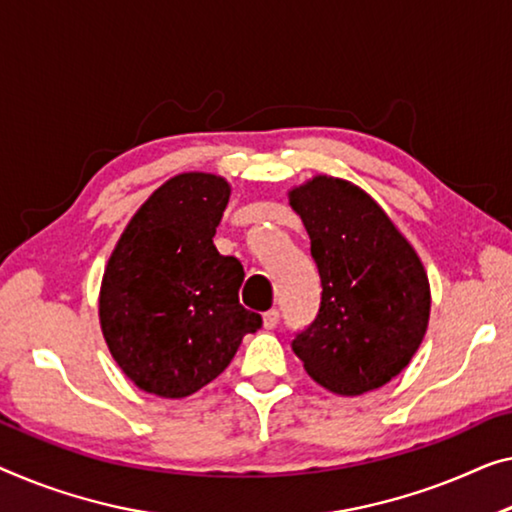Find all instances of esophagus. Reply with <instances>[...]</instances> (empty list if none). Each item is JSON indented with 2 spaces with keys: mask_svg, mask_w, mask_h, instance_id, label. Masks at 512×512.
Returning <instances> with one entry per match:
<instances>
[{
  "mask_svg": "<svg viewBox=\"0 0 512 512\" xmlns=\"http://www.w3.org/2000/svg\"><path fill=\"white\" fill-rule=\"evenodd\" d=\"M278 322H280V312L278 310H269V312H264V315H262V324H264L266 331L276 329Z\"/></svg>",
  "mask_w": 512,
  "mask_h": 512,
  "instance_id": "1",
  "label": "esophagus"
}]
</instances>
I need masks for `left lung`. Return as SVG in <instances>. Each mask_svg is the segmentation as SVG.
Here are the masks:
<instances>
[{
    "instance_id": "8db88e82",
    "label": "left lung",
    "mask_w": 512,
    "mask_h": 512,
    "mask_svg": "<svg viewBox=\"0 0 512 512\" xmlns=\"http://www.w3.org/2000/svg\"><path fill=\"white\" fill-rule=\"evenodd\" d=\"M322 280L319 312L292 340L308 375L361 395L407 368L430 322L425 266L386 211L356 183L326 177L289 190Z\"/></svg>"
}]
</instances>
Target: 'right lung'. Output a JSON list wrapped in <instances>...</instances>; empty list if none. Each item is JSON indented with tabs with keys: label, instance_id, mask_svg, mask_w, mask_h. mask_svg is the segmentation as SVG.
Here are the masks:
<instances>
[{
	"label": "right lung",
	"instance_id": "1",
	"mask_svg": "<svg viewBox=\"0 0 512 512\" xmlns=\"http://www.w3.org/2000/svg\"><path fill=\"white\" fill-rule=\"evenodd\" d=\"M218 174L167 179L135 211L105 266L98 319L121 372L158 398H186L223 372L262 317L239 303L243 266L213 246L230 202Z\"/></svg>",
	"mask_w": 512,
	"mask_h": 512
}]
</instances>
